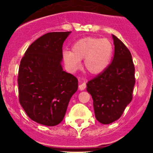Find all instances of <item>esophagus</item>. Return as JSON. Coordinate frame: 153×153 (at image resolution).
<instances>
[{
  "instance_id": "esophagus-1",
  "label": "esophagus",
  "mask_w": 153,
  "mask_h": 153,
  "mask_svg": "<svg viewBox=\"0 0 153 153\" xmlns=\"http://www.w3.org/2000/svg\"><path fill=\"white\" fill-rule=\"evenodd\" d=\"M86 87V85L85 83H80L79 85V90H85Z\"/></svg>"
}]
</instances>
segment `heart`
Masks as SVG:
<instances>
[{
  "label": "heart",
  "instance_id": "b5f03b06",
  "mask_svg": "<svg viewBox=\"0 0 153 153\" xmlns=\"http://www.w3.org/2000/svg\"><path fill=\"white\" fill-rule=\"evenodd\" d=\"M72 51H64L63 58L65 63L73 70L80 66L79 60H83V67L92 75L102 74L109 67L113 53V46L108 39L98 37H83L72 45Z\"/></svg>",
  "mask_w": 153,
  "mask_h": 153
}]
</instances>
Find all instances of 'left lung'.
Masks as SVG:
<instances>
[{
	"label": "left lung",
	"mask_w": 153,
	"mask_h": 153,
	"mask_svg": "<svg viewBox=\"0 0 153 153\" xmlns=\"http://www.w3.org/2000/svg\"><path fill=\"white\" fill-rule=\"evenodd\" d=\"M112 36L115 48L113 61L105 71L86 83L96 119L102 124L112 123L120 118L132 101L136 82L131 53L120 39Z\"/></svg>",
	"instance_id": "8db88e82"
}]
</instances>
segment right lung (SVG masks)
Listing matches in <instances>:
<instances>
[{"mask_svg": "<svg viewBox=\"0 0 153 153\" xmlns=\"http://www.w3.org/2000/svg\"><path fill=\"white\" fill-rule=\"evenodd\" d=\"M68 32H51L30 44L18 72L19 101L28 117L37 123L53 126L61 123L78 79L62 67L64 40Z\"/></svg>", "mask_w": 153, "mask_h": 153, "instance_id": "1", "label": "right lung"}]
</instances>
